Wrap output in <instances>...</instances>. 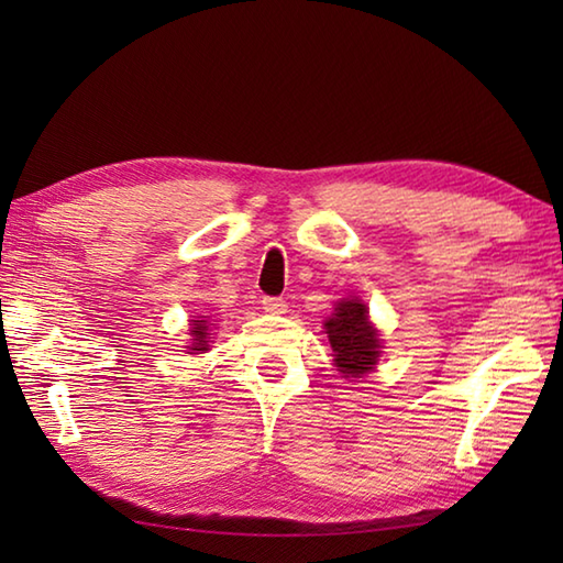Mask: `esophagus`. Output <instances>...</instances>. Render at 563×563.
Here are the masks:
<instances>
[{"label":"esophagus","instance_id":"esophagus-1","mask_svg":"<svg viewBox=\"0 0 563 563\" xmlns=\"http://www.w3.org/2000/svg\"><path fill=\"white\" fill-rule=\"evenodd\" d=\"M261 305L268 314H285V309H288V305H285L283 297H263Z\"/></svg>","mask_w":563,"mask_h":563}]
</instances>
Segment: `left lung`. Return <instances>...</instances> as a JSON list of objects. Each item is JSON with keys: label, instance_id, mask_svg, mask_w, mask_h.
<instances>
[{"label": "left lung", "instance_id": "obj_1", "mask_svg": "<svg viewBox=\"0 0 563 563\" xmlns=\"http://www.w3.org/2000/svg\"><path fill=\"white\" fill-rule=\"evenodd\" d=\"M324 329L333 351V365L343 377H363L375 369L382 341L377 329L369 324L365 302L341 300L324 321Z\"/></svg>", "mask_w": 563, "mask_h": 563}]
</instances>
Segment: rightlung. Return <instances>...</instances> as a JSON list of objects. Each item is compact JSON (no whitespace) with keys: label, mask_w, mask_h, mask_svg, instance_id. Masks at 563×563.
Wrapping results in <instances>:
<instances>
[{"label":"right lung","mask_w":563,"mask_h":563,"mask_svg":"<svg viewBox=\"0 0 563 563\" xmlns=\"http://www.w3.org/2000/svg\"><path fill=\"white\" fill-rule=\"evenodd\" d=\"M208 329H210L208 319H202V317L190 319V329H188L190 331V345H186V349L194 351V353H206L210 349Z\"/></svg>","instance_id":"1"}]
</instances>
